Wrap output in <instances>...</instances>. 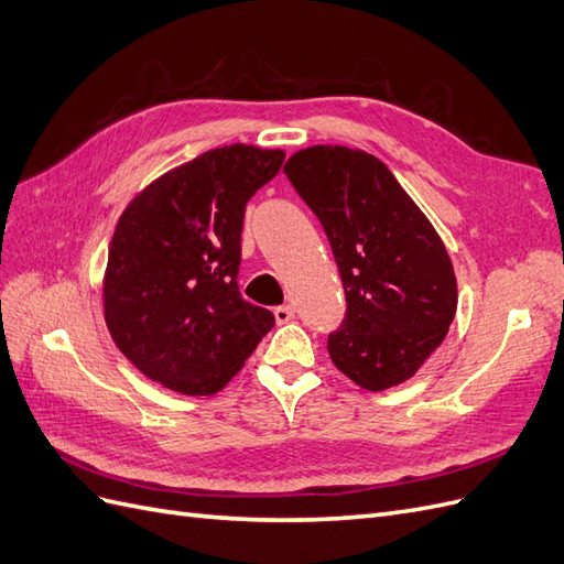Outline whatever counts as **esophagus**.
Segmentation results:
<instances>
[{
	"mask_svg": "<svg viewBox=\"0 0 564 564\" xmlns=\"http://www.w3.org/2000/svg\"><path fill=\"white\" fill-rule=\"evenodd\" d=\"M294 305H278L275 308V319H278V324H286V322H292L294 319Z\"/></svg>",
	"mask_w": 564,
	"mask_h": 564,
	"instance_id": "obj_1",
	"label": "esophagus"
}]
</instances>
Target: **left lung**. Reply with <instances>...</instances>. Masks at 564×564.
Returning a JSON list of instances; mask_svg holds the SVG:
<instances>
[{"label":"left lung","mask_w":564,"mask_h":564,"mask_svg":"<svg viewBox=\"0 0 564 564\" xmlns=\"http://www.w3.org/2000/svg\"><path fill=\"white\" fill-rule=\"evenodd\" d=\"M284 174L319 218L344 282L348 308L327 340L332 362L365 390L412 379L445 340L458 299L433 224L365 150L305 148Z\"/></svg>","instance_id":"obj_1"}]
</instances>
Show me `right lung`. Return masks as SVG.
Returning a JSON list of instances; mask_svg holds the SVG:
<instances>
[{
	"instance_id": "1",
	"label": "right lung",
	"mask_w": 564,
	"mask_h": 564,
	"mask_svg": "<svg viewBox=\"0 0 564 564\" xmlns=\"http://www.w3.org/2000/svg\"><path fill=\"white\" fill-rule=\"evenodd\" d=\"M284 150L245 143L202 152L135 195L117 220L104 278L115 346L181 395H214L272 329L270 311L237 286L251 195Z\"/></svg>"
}]
</instances>
